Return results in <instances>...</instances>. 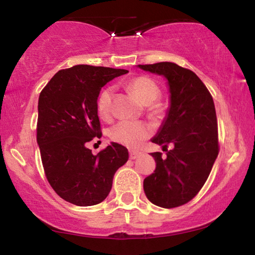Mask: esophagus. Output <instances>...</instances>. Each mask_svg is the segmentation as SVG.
<instances>
[{"label": "esophagus", "mask_w": 255, "mask_h": 255, "mask_svg": "<svg viewBox=\"0 0 255 255\" xmlns=\"http://www.w3.org/2000/svg\"><path fill=\"white\" fill-rule=\"evenodd\" d=\"M140 154H141V153L139 151H133V149H132V151H130V159H132V160L137 159Z\"/></svg>", "instance_id": "obj_1"}]
</instances>
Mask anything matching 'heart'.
<instances>
[{"instance_id": "heart-1", "label": "heart", "mask_w": 255, "mask_h": 255, "mask_svg": "<svg viewBox=\"0 0 255 255\" xmlns=\"http://www.w3.org/2000/svg\"><path fill=\"white\" fill-rule=\"evenodd\" d=\"M128 88L145 106L149 108L152 115H156L159 109L153 106L160 96V89L156 83L146 76H139L128 83ZM111 97H113V88H106L100 94L97 99V113L101 117L106 118L109 116ZM152 133V128L144 122L135 121H121L110 128L109 135L111 140L118 144L135 147L139 142L148 138Z\"/></svg>"}]
</instances>
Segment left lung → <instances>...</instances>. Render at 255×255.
<instances>
[{
    "mask_svg": "<svg viewBox=\"0 0 255 255\" xmlns=\"http://www.w3.org/2000/svg\"><path fill=\"white\" fill-rule=\"evenodd\" d=\"M142 71L162 75L169 90V107L159 131L151 140L166 151L154 152V173L144 180L146 197L170 209L196 196L218 155L217 117L212 96L190 69L174 62L138 65ZM169 143L172 150H167Z\"/></svg>",
    "mask_w": 255,
    "mask_h": 255,
    "instance_id": "left-lung-1",
    "label": "left lung"
}]
</instances>
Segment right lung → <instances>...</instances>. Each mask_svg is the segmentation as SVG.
Instances as JSON below:
<instances>
[{
	"label": "right lung",
	"mask_w": 255,
	"mask_h": 255,
	"mask_svg": "<svg viewBox=\"0 0 255 255\" xmlns=\"http://www.w3.org/2000/svg\"><path fill=\"white\" fill-rule=\"evenodd\" d=\"M127 69L76 65L59 71L38 100L37 144L46 177L61 198L79 207L99 204L109 195L128 148L111 142L97 154L87 147L102 137L97 99L103 86Z\"/></svg>",
	"instance_id": "1"
}]
</instances>
